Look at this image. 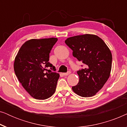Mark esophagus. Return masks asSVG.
Here are the masks:
<instances>
[{
  "label": "esophagus",
  "instance_id": "34e87169",
  "mask_svg": "<svg viewBox=\"0 0 127 127\" xmlns=\"http://www.w3.org/2000/svg\"><path fill=\"white\" fill-rule=\"evenodd\" d=\"M70 73V72H69H69H67V73H64L63 75L64 76H67L68 74H69Z\"/></svg>",
  "mask_w": 127,
  "mask_h": 127
}]
</instances>
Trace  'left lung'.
<instances>
[{"label": "left lung", "mask_w": 127, "mask_h": 127, "mask_svg": "<svg viewBox=\"0 0 127 127\" xmlns=\"http://www.w3.org/2000/svg\"><path fill=\"white\" fill-rule=\"evenodd\" d=\"M65 42L73 55L84 65L77 71L79 81L72 90L82 97L95 95L103 87L112 69V55L103 40L94 34H86L67 38Z\"/></svg>", "instance_id": "1"}]
</instances>
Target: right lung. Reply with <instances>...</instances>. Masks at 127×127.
<instances>
[{
  "instance_id": "right-lung-1",
  "label": "right lung",
  "mask_w": 127,
  "mask_h": 127,
  "mask_svg": "<svg viewBox=\"0 0 127 127\" xmlns=\"http://www.w3.org/2000/svg\"><path fill=\"white\" fill-rule=\"evenodd\" d=\"M57 40L54 37L29 40L22 44L15 57V75L26 91L36 99H46L55 91L60 74L46 71L48 67L56 70L48 61L50 51Z\"/></svg>"
}]
</instances>
